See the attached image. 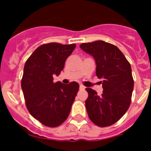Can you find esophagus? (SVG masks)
<instances>
[{
	"mask_svg": "<svg viewBox=\"0 0 151 151\" xmlns=\"http://www.w3.org/2000/svg\"><path fill=\"white\" fill-rule=\"evenodd\" d=\"M85 87L83 86V85H80V90H85Z\"/></svg>",
	"mask_w": 151,
	"mask_h": 151,
	"instance_id": "34e87169",
	"label": "esophagus"
}]
</instances>
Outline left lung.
Returning a JSON list of instances; mask_svg holds the SVG:
<instances>
[{
	"mask_svg": "<svg viewBox=\"0 0 151 151\" xmlns=\"http://www.w3.org/2000/svg\"><path fill=\"white\" fill-rule=\"evenodd\" d=\"M80 48L95 59L96 76L102 80L103 93L86 88L87 112L94 124L105 127L119 121L130 106L134 80L132 67L115 45L104 41L80 45Z\"/></svg>",
	"mask_w": 151,
	"mask_h": 151,
	"instance_id": "8db88e82",
	"label": "left lung"
}]
</instances>
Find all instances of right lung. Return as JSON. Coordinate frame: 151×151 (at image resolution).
I'll return each instance as SVG.
<instances>
[{"label": "right lung", "instance_id": "add662e5", "mask_svg": "<svg viewBox=\"0 0 151 151\" xmlns=\"http://www.w3.org/2000/svg\"><path fill=\"white\" fill-rule=\"evenodd\" d=\"M76 45L50 43L39 47L24 66L21 87L30 115L49 127H56L68 118L78 92L77 82L55 83L53 76L63 69Z\"/></svg>", "mask_w": 151, "mask_h": 151}]
</instances>
